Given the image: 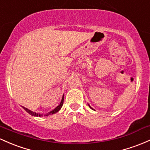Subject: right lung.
Wrapping results in <instances>:
<instances>
[{"mask_svg":"<svg viewBox=\"0 0 150 150\" xmlns=\"http://www.w3.org/2000/svg\"><path fill=\"white\" fill-rule=\"evenodd\" d=\"M63 101H64V95L62 96V100H61V103H60V104L58 105V106L56 108H55L53 110H52V111H50V112L47 113V114H40V113H36V112H34L31 111V110H30L28 109H27V108H24V107H23V109L25 110L26 112H27L28 113H29L30 115H31L32 116H35V117H41V116H47V115H52V114H55V113L59 111L60 109H61L62 105H63Z\"/></svg>","mask_w":150,"mask_h":150,"instance_id":"add662e5","label":"right lung"}]
</instances>
